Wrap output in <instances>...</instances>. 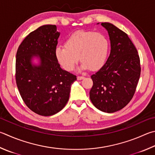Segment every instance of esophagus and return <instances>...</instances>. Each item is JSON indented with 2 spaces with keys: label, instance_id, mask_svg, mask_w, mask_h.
I'll return each instance as SVG.
<instances>
[{
  "label": "esophagus",
  "instance_id": "esophagus-1",
  "mask_svg": "<svg viewBox=\"0 0 155 155\" xmlns=\"http://www.w3.org/2000/svg\"><path fill=\"white\" fill-rule=\"evenodd\" d=\"M84 78H85V77H84L83 76H78V77H77V80H78V81L82 80V79H83Z\"/></svg>",
  "mask_w": 155,
  "mask_h": 155
}]
</instances>
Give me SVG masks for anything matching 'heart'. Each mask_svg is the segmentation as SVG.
<instances>
[{
  "instance_id": "b5f03b06",
  "label": "heart",
  "mask_w": 155,
  "mask_h": 155,
  "mask_svg": "<svg viewBox=\"0 0 155 155\" xmlns=\"http://www.w3.org/2000/svg\"><path fill=\"white\" fill-rule=\"evenodd\" d=\"M108 49L109 42L103 34L78 30L66 39L64 46L56 47L55 55L63 68L68 71L74 68L78 59L81 61V70L89 68L95 70L105 61Z\"/></svg>"
}]
</instances>
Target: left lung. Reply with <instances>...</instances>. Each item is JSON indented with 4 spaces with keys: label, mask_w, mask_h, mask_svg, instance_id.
<instances>
[{
    "label": "left lung",
    "mask_w": 155,
    "mask_h": 155,
    "mask_svg": "<svg viewBox=\"0 0 155 155\" xmlns=\"http://www.w3.org/2000/svg\"><path fill=\"white\" fill-rule=\"evenodd\" d=\"M101 25L108 31L111 49L106 62L91 76L94 84L89 97L98 110L112 113L132 99L141 68L137 51L127 35L108 22Z\"/></svg>",
    "instance_id": "1"
}]
</instances>
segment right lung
I'll return each mask as SVG.
<instances>
[{
  "mask_svg": "<svg viewBox=\"0 0 155 155\" xmlns=\"http://www.w3.org/2000/svg\"><path fill=\"white\" fill-rule=\"evenodd\" d=\"M60 33L55 25H43L30 32L16 54L15 79L26 106L35 113L48 117L68 102L77 77L61 68L55 55ZM36 58L38 64L33 63Z\"/></svg>",
  "mask_w": 155,
  "mask_h": 155,
  "instance_id": "1",
  "label": "right lung"
}]
</instances>
